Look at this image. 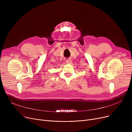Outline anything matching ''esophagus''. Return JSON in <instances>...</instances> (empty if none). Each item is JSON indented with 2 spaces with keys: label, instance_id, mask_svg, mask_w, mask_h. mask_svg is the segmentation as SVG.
Listing matches in <instances>:
<instances>
[{
  "label": "esophagus",
  "instance_id": "esophagus-1",
  "mask_svg": "<svg viewBox=\"0 0 132 132\" xmlns=\"http://www.w3.org/2000/svg\"><path fill=\"white\" fill-rule=\"evenodd\" d=\"M66 63L67 64H72V61L71 59H67L66 61Z\"/></svg>",
  "mask_w": 132,
  "mask_h": 132
}]
</instances>
